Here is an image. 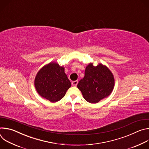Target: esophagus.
<instances>
[{
    "mask_svg": "<svg viewBox=\"0 0 149 149\" xmlns=\"http://www.w3.org/2000/svg\"><path fill=\"white\" fill-rule=\"evenodd\" d=\"M78 81H74L73 82H72V85L73 86H77V85L78 84Z\"/></svg>",
    "mask_w": 149,
    "mask_h": 149,
    "instance_id": "1",
    "label": "esophagus"
}]
</instances>
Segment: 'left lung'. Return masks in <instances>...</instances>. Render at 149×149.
Listing matches in <instances>:
<instances>
[{
	"mask_svg": "<svg viewBox=\"0 0 149 149\" xmlns=\"http://www.w3.org/2000/svg\"><path fill=\"white\" fill-rule=\"evenodd\" d=\"M114 87V78L111 71L101 63L94 67L92 63L86 67L85 76L77 85L84 99L93 104L107 97Z\"/></svg>",
	"mask_w": 149,
	"mask_h": 149,
	"instance_id": "obj_1",
	"label": "left lung"
}]
</instances>
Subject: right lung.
Returning a JSON list of instances; mask_svg holds the SVG:
<instances>
[{
	"label": "right lung",
	"mask_w": 149,
	"mask_h": 149,
	"mask_svg": "<svg viewBox=\"0 0 149 149\" xmlns=\"http://www.w3.org/2000/svg\"><path fill=\"white\" fill-rule=\"evenodd\" d=\"M71 86L64 68L56 62H50L42 67L35 79V87L38 93L52 102L61 100Z\"/></svg>",
	"instance_id": "right-lung-1"
}]
</instances>
